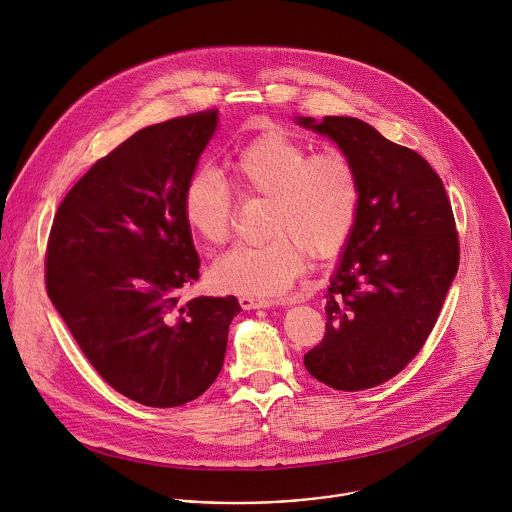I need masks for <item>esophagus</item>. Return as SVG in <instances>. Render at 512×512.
Returning a JSON list of instances; mask_svg holds the SVG:
<instances>
[{"label":"esophagus","mask_w":512,"mask_h":512,"mask_svg":"<svg viewBox=\"0 0 512 512\" xmlns=\"http://www.w3.org/2000/svg\"><path fill=\"white\" fill-rule=\"evenodd\" d=\"M239 304L243 310H255V308H269L273 304H277V300L273 298H261V296H249V294H243L239 296Z\"/></svg>","instance_id":"34e87169"}]
</instances>
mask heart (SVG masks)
I'll return each instance as SVG.
<instances>
[{
  "label": "heart",
  "instance_id": "1",
  "mask_svg": "<svg viewBox=\"0 0 512 512\" xmlns=\"http://www.w3.org/2000/svg\"><path fill=\"white\" fill-rule=\"evenodd\" d=\"M237 194L267 198V241L239 245L222 255L210 279L218 290L265 296L286 290L304 271L308 255L330 259L355 228L361 182L340 151L312 153L281 127L247 141L228 161ZM182 216L208 245H224L233 231V196L222 174L200 167L182 192Z\"/></svg>",
  "mask_w": 512,
  "mask_h": 512
}]
</instances>
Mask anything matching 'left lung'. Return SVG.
<instances>
[{
	"label": "left lung",
	"mask_w": 512,
	"mask_h": 512,
	"mask_svg": "<svg viewBox=\"0 0 512 512\" xmlns=\"http://www.w3.org/2000/svg\"><path fill=\"white\" fill-rule=\"evenodd\" d=\"M353 161L361 202L326 294V334L304 367L336 391L373 389L398 375L428 340L459 267L444 182L416 151L355 117L298 119Z\"/></svg>",
	"instance_id": "8db88e82"
}]
</instances>
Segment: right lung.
<instances>
[{
  "label": "right lung",
  "instance_id": "right-lung-1",
  "mask_svg": "<svg viewBox=\"0 0 512 512\" xmlns=\"http://www.w3.org/2000/svg\"><path fill=\"white\" fill-rule=\"evenodd\" d=\"M216 121L204 110L133 133L70 188L47 241V294L72 338L112 389L153 408L216 381L241 310L180 294L200 277L182 192Z\"/></svg>",
  "mask_w": 512,
  "mask_h": 512
}]
</instances>
